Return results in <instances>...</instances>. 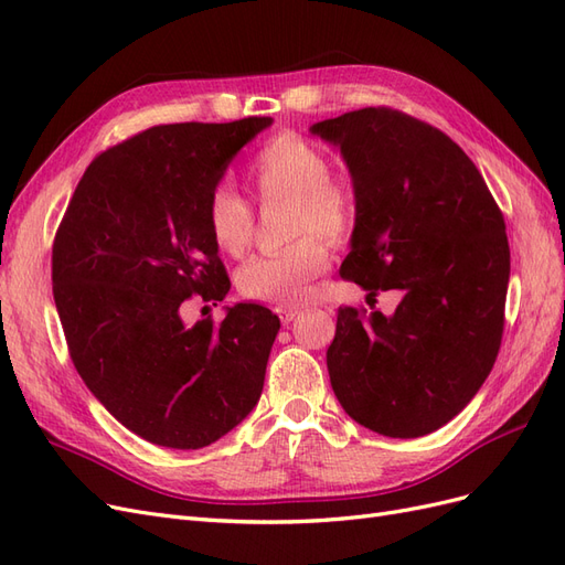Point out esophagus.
Wrapping results in <instances>:
<instances>
[{"instance_id":"esophagus-1","label":"esophagus","mask_w":565,"mask_h":565,"mask_svg":"<svg viewBox=\"0 0 565 565\" xmlns=\"http://www.w3.org/2000/svg\"><path fill=\"white\" fill-rule=\"evenodd\" d=\"M276 313L282 318L285 324H289L299 316V309H297V306H276Z\"/></svg>"}]
</instances>
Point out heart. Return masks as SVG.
<instances>
[{
  "label": "heart",
  "mask_w": 565,
  "mask_h": 565,
  "mask_svg": "<svg viewBox=\"0 0 565 565\" xmlns=\"http://www.w3.org/2000/svg\"><path fill=\"white\" fill-rule=\"evenodd\" d=\"M247 183L262 202H285L287 233L301 237L249 259L237 273V289L256 301H301L309 282L330 266L321 238L344 243L355 228V188L332 174L330 158L299 134H280L256 150L247 164ZM207 226L221 252L241 256L252 243L254 212L228 185H218L207 202Z\"/></svg>",
  "instance_id": "b5f03b06"
}]
</instances>
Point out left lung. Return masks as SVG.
I'll return each instance as SVG.
<instances>
[{
    "label": "left lung",
    "mask_w": 565,
    "mask_h": 565,
    "mask_svg": "<svg viewBox=\"0 0 565 565\" xmlns=\"http://www.w3.org/2000/svg\"><path fill=\"white\" fill-rule=\"evenodd\" d=\"M358 195L341 278L403 295L393 316L344 306L328 349L347 415L388 438L426 436L467 407L498 358L509 285L504 216L450 136L391 108L322 119Z\"/></svg>",
    "instance_id": "1"
}]
</instances>
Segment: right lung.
Instances as JSON below:
<instances>
[{"mask_svg":"<svg viewBox=\"0 0 565 565\" xmlns=\"http://www.w3.org/2000/svg\"><path fill=\"white\" fill-rule=\"evenodd\" d=\"M270 117L160 125L87 167L51 252L67 351L108 413L148 443L198 450L259 403L280 320L259 303L185 324L231 289L207 226L226 167Z\"/></svg>","mask_w":565,"mask_h":565,"instance_id":"1","label":"right lung"}]
</instances>
